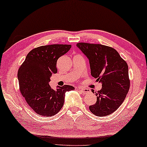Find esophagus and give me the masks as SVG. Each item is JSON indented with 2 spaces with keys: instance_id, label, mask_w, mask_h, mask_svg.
<instances>
[{
  "instance_id": "1",
  "label": "esophagus",
  "mask_w": 147,
  "mask_h": 147,
  "mask_svg": "<svg viewBox=\"0 0 147 147\" xmlns=\"http://www.w3.org/2000/svg\"><path fill=\"white\" fill-rule=\"evenodd\" d=\"M79 89L80 90V91L82 92V93L84 94H86L88 93V92H89V91H90V90L87 89V88H85V89H84V88H80Z\"/></svg>"
}]
</instances>
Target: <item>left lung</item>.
<instances>
[{"label":"left lung","mask_w":147,"mask_h":147,"mask_svg":"<svg viewBox=\"0 0 147 147\" xmlns=\"http://www.w3.org/2000/svg\"><path fill=\"white\" fill-rule=\"evenodd\" d=\"M77 46L89 59L92 76L102 84L96 92V104L90 106V112L100 117L110 115L120 107L129 90L128 64L109 46L88 43Z\"/></svg>","instance_id":"left-lung-1"}]
</instances>
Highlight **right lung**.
Listing matches in <instances>:
<instances>
[{"instance_id":"1","label":"right lung","mask_w":147,"mask_h":147,"mask_svg":"<svg viewBox=\"0 0 147 147\" xmlns=\"http://www.w3.org/2000/svg\"><path fill=\"white\" fill-rule=\"evenodd\" d=\"M71 47L53 44L36 47L20 66L17 74L20 91L37 114L48 117L58 113L64 104L65 92L74 90L73 86L65 85L54 90L49 85L50 77L57 72V59Z\"/></svg>"}]
</instances>
